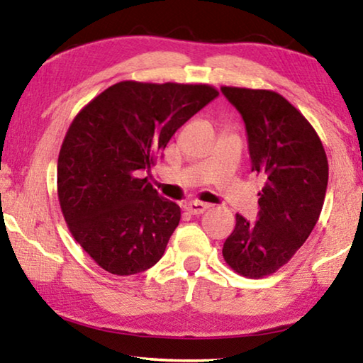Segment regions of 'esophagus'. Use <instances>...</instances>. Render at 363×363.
<instances>
[{
	"label": "esophagus",
	"mask_w": 363,
	"mask_h": 363,
	"mask_svg": "<svg viewBox=\"0 0 363 363\" xmlns=\"http://www.w3.org/2000/svg\"><path fill=\"white\" fill-rule=\"evenodd\" d=\"M208 208H210V205L203 203V201H190V203L186 205V211L190 214H201L205 213Z\"/></svg>",
	"instance_id": "obj_1"
}]
</instances>
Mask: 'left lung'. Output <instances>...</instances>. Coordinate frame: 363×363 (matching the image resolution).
<instances>
[{
	"label": "left lung",
	"mask_w": 363,
	"mask_h": 363,
	"mask_svg": "<svg viewBox=\"0 0 363 363\" xmlns=\"http://www.w3.org/2000/svg\"><path fill=\"white\" fill-rule=\"evenodd\" d=\"M242 113L253 171L264 177L256 223L235 216L223 256L247 279H262L285 266L303 247L320 216L328 160L314 128L284 96L270 89L223 86Z\"/></svg>",
	"instance_id": "1"
}]
</instances>
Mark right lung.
<instances>
[{
  "label": "right lung",
  "mask_w": 363,
  "mask_h": 363,
  "mask_svg": "<svg viewBox=\"0 0 363 363\" xmlns=\"http://www.w3.org/2000/svg\"><path fill=\"white\" fill-rule=\"evenodd\" d=\"M219 96L210 84L120 82L79 110L57 160V196L72 237L113 275L160 261L181 208L160 196L149 171L173 134Z\"/></svg>",
  "instance_id": "add662e5"
}]
</instances>
